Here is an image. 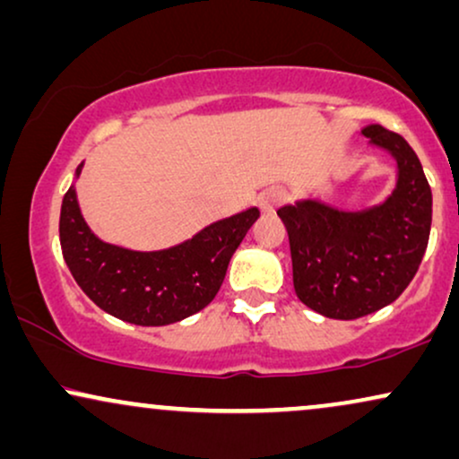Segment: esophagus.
<instances>
[{"mask_svg":"<svg viewBox=\"0 0 459 459\" xmlns=\"http://www.w3.org/2000/svg\"><path fill=\"white\" fill-rule=\"evenodd\" d=\"M283 201H286V193L281 188H269L258 196V207L264 213H273Z\"/></svg>","mask_w":459,"mask_h":459,"instance_id":"esophagus-1","label":"esophagus"}]
</instances>
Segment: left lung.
<instances>
[{
    "label": "left lung",
    "instance_id": "obj_1",
    "mask_svg": "<svg viewBox=\"0 0 459 459\" xmlns=\"http://www.w3.org/2000/svg\"><path fill=\"white\" fill-rule=\"evenodd\" d=\"M362 135L396 160V186L379 205L343 212L316 199L283 205L292 281L300 303L333 320H356L396 300L428 247L432 193L407 139L381 125Z\"/></svg>",
    "mask_w": 459,
    "mask_h": 459
}]
</instances>
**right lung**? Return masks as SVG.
<instances>
[{"instance_id":"obj_1","label":"right lung","mask_w":459,"mask_h":459,"mask_svg":"<svg viewBox=\"0 0 459 459\" xmlns=\"http://www.w3.org/2000/svg\"><path fill=\"white\" fill-rule=\"evenodd\" d=\"M80 173L82 165L75 178ZM258 216L256 207H249L173 247L135 252L92 233L80 212L75 188L69 186L61 205L59 237L75 283L100 309L137 326H167L212 303L230 256Z\"/></svg>"}]
</instances>
